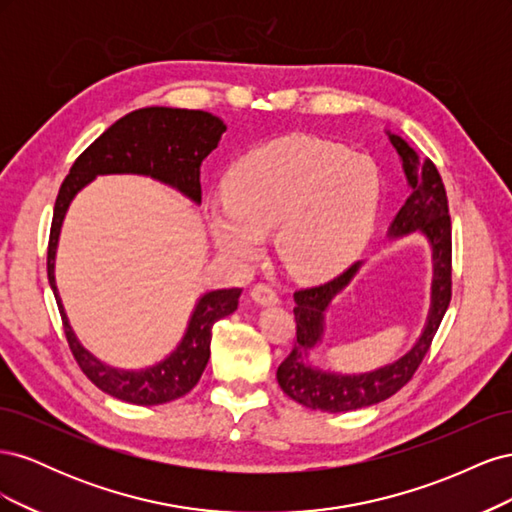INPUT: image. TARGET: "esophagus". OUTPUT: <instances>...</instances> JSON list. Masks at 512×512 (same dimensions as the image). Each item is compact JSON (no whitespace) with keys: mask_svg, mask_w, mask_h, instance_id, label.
<instances>
[{"mask_svg":"<svg viewBox=\"0 0 512 512\" xmlns=\"http://www.w3.org/2000/svg\"><path fill=\"white\" fill-rule=\"evenodd\" d=\"M252 299H254V303L267 307V305H277V303H280V294H277L267 284H258V286L252 288Z\"/></svg>","mask_w":512,"mask_h":512,"instance_id":"1","label":"esophagus"}]
</instances>
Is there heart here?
Here are the masks:
<instances>
[{"label":"heart","instance_id":"heart-1","mask_svg":"<svg viewBox=\"0 0 512 512\" xmlns=\"http://www.w3.org/2000/svg\"><path fill=\"white\" fill-rule=\"evenodd\" d=\"M380 194L376 164L363 153L312 136H286L232 166L226 198L207 220L228 258L250 262L275 230L284 265L299 277H322L361 250Z\"/></svg>","mask_w":512,"mask_h":512}]
</instances>
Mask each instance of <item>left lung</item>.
Segmentation results:
<instances>
[{"mask_svg": "<svg viewBox=\"0 0 512 512\" xmlns=\"http://www.w3.org/2000/svg\"><path fill=\"white\" fill-rule=\"evenodd\" d=\"M389 138L397 149L404 173L408 177L410 196L399 209L389 228V237H404L410 232H421L431 245L433 282H431V307L425 329L418 342L401 359L391 365L378 367L367 374L342 376L322 371L307 363V354L320 344L324 333V312L342 292L361 267V260L354 262L344 273L320 286L301 288L294 292V322H297V342L284 363L277 367V382L282 391L299 401L301 406L322 412H348L380 404L412 380L414 371L423 363L433 342L440 322L446 314L453 294V241H451V215H448V198L436 164L429 158L418 160L416 151L404 138L391 134Z\"/></svg>", "mask_w": 512, "mask_h": 512, "instance_id": "1", "label": "left lung"}]
</instances>
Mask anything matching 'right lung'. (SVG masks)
<instances>
[{
	"instance_id": "obj_1",
	"label": "right lung",
	"mask_w": 512,
	"mask_h": 512,
	"mask_svg": "<svg viewBox=\"0 0 512 512\" xmlns=\"http://www.w3.org/2000/svg\"><path fill=\"white\" fill-rule=\"evenodd\" d=\"M226 132L224 121L205 111L188 108L149 106L138 108L115 121L100 138L91 143L64 179L55 200L46 271L55 301L64 322L68 346L83 374L100 391L136 406H158L190 393L203 376L211 354V329L220 318L235 312L241 288H224L205 292L198 299L188 331L175 352H170L158 365L126 371L100 363L76 339L68 316L61 305L55 286V252L59 230L76 192L98 175H147L200 203V164L218 147Z\"/></svg>"
}]
</instances>
